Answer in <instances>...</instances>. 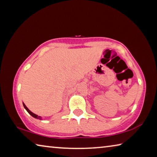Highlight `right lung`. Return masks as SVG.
<instances>
[{
  "label": "right lung",
  "mask_w": 157,
  "mask_h": 157,
  "mask_svg": "<svg viewBox=\"0 0 157 157\" xmlns=\"http://www.w3.org/2000/svg\"><path fill=\"white\" fill-rule=\"evenodd\" d=\"M23 107H24V108L25 109H26V111H28V112L29 113V114H30V115H31L33 117H34V118H36V119H39V120H42V117L41 116H38V115H36V114H35V113H34L33 112H32V111L26 107L25 106V105L24 104V103L23 102Z\"/></svg>",
  "instance_id": "1"
}]
</instances>
